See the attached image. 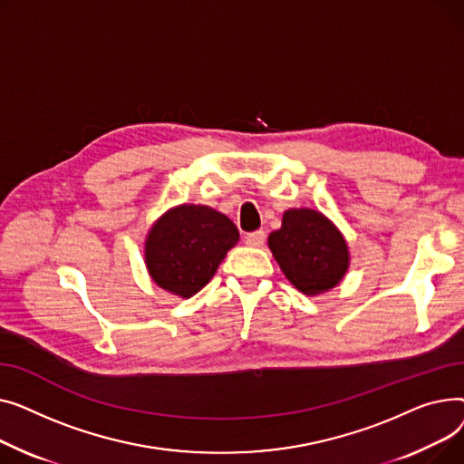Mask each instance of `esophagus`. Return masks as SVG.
<instances>
[{"mask_svg": "<svg viewBox=\"0 0 464 464\" xmlns=\"http://www.w3.org/2000/svg\"><path fill=\"white\" fill-rule=\"evenodd\" d=\"M266 241V232L264 230H256V232H251L245 236V243L251 245V247H262Z\"/></svg>", "mask_w": 464, "mask_h": 464, "instance_id": "1", "label": "esophagus"}]
</instances>
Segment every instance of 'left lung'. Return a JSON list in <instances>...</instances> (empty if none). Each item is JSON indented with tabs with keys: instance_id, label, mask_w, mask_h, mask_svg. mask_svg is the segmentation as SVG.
<instances>
[{
	"instance_id": "obj_1",
	"label": "left lung",
	"mask_w": 464,
	"mask_h": 464,
	"mask_svg": "<svg viewBox=\"0 0 464 464\" xmlns=\"http://www.w3.org/2000/svg\"><path fill=\"white\" fill-rule=\"evenodd\" d=\"M267 245L286 279L305 295L337 286L350 264L348 245L337 227L320 211L299 208L283 215Z\"/></svg>"
}]
</instances>
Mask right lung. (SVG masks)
<instances>
[{"label":"right lung","instance_id":"add662e5","mask_svg":"<svg viewBox=\"0 0 464 464\" xmlns=\"http://www.w3.org/2000/svg\"><path fill=\"white\" fill-rule=\"evenodd\" d=\"M239 239L236 225L209 206L181 204L159 217L146 237V266L167 292L190 297L202 290Z\"/></svg>","mask_w":464,"mask_h":464}]
</instances>
